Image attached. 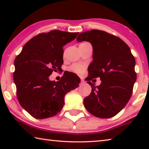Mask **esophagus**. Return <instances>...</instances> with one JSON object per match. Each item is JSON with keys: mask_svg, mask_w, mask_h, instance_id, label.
Here are the masks:
<instances>
[{"mask_svg": "<svg viewBox=\"0 0 149 149\" xmlns=\"http://www.w3.org/2000/svg\"><path fill=\"white\" fill-rule=\"evenodd\" d=\"M85 80L84 79H81V84H85Z\"/></svg>", "mask_w": 149, "mask_h": 149, "instance_id": "obj_1", "label": "esophagus"}]
</instances>
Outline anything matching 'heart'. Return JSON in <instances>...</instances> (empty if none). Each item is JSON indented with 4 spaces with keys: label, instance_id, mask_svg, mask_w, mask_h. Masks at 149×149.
<instances>
[{
    "label": "heart",
    "instance_id": "obj_1",
    "mask_svg": "<svg viewBox=\"0 0 149 149\" xmlns=\"http://www.w3.org/2000/svg\"><path fill=\"white\" fill-rule=\"evenodd\" d=\"M70 70L77 74H82L85 70V65L81 64H75L70 67Z\"/></svg>",
    "mask_w": 149,
    "mask_h": 149
}]
</instances>
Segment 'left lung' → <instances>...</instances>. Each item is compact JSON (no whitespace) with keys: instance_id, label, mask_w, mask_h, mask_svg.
Listing matches in <instances>:
<instances>
[{"instance_id":"1","label":"left lung","mask_w":149,"mask_h":149,"mask_svg":"<svg viewBox=\"0 0 149 149\" xmlns=\"http://www.w3.org/2000/svg\"><path fill=\"white\" fill-rule=\"evenodd\" d=\"M77 42L88 41L93 46V59L86 78L92 87L84 104L88 112L100 118H110L118 114L132 97L137 79L135 60L130 47L119 37L93 29L80 33ZM100 77L102 84L90 82Z\"/></svg>"}]
</instances>
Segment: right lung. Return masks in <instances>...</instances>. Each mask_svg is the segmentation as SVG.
I'll use <instances>...</instances> for the list:
<instances>
[{
	"label": "right lung",
	"instance_id": "right-lung-1",
	"mask_svg": "<svg viewBox=\"0 0 149 149\" xmlns=\"http://www.w3.org/2000/svg\"><path fill=\"white\" fill-rule=\"evenodd\" d=\"M78 34L60 30L42 33L27 42L15 59L13 78L17 100L33 118L56 115L64 107L65 95L79 86L80 79L74 73L64 72L56 82L49 77L62 69V47Z\"/></svg>",
	"mask_w": 149,
	"mask_h": 149
}]
</instances>
